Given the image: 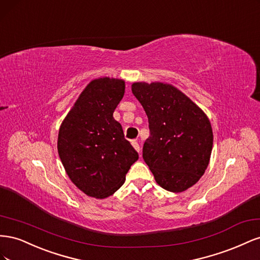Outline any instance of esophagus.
Segmentation results:
<instances>
[{"label":"esophagus","mask_w":260,"mask_h":260,"mask_svg":"<svg viewBox=\"0 0 260 260\" xmlns=\"http://www.w3.org/2000/svg\"><path fill=\"white\" fill-rule=\"evenodd\" d=\"M131 143H132V146L136 148V151L140 153V151H141V147H140V145H139V142H138V141H137V140H133Z\"/></svg>","instance_id":"esophagus-1"}]
</instances>
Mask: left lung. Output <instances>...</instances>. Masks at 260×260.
<instances>
[{"label": "left lung", "instance_id": "left-lung-1", "mask_svg": "<svg viewBox=\"0 0 260 260\" xmlns=\"http://www.w3.org/2000/svg\"><path fill=\"white\" fill-rule=\"evenodd\" d=\"M132 93L148 118L143 159L156 182L183 192L205 172L212 149V129L202 109L174 85L135 82Z\"/></svg>", "mask_w": 260, "mask_h": 260}]
</instances>
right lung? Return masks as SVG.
I'll return each instance as SVG.
<instances>
[{
	"label": "right lung",
	"mask_w": 260,
	"mask_h": 260,
	"mask_svg": "<svg viewBox=\"0 0 260 260\" xmlns=\"http://www.w3.org/2000/svg\"><path fill=\"white\" fill-rule=\"evenodd\" d=\"M123 94V80H92L59 128L57 149L62 166L79 190L95 199L113 195L139 159L113 117Z\"/></svg>",
	"instance_id": "right-lung-1"
}]
</instances>
